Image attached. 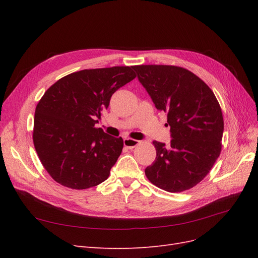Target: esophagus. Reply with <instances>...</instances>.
Wrapping results in <instances>:
<instances>
[{
  "label": "esophagus",
  "mask_w": 258,
  "mask_h": 258,
  "mask_svg": "<svg viewBox=\"0 0 258 258\" xmlns=\"http://www.w3.org/2000/svg\"><path fill=\"white\" fill-rule=\"evenodd\" d=\"M139 144H140V141H138V140H134V139H130V138H126L123 140V145L126 146L127 148H130V150L135 148Z\"/></svg>",
  "instance_id": "1"
}]
</instances>
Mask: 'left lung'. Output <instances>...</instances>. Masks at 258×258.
<instances>
[{
	"label": "left lung",
	"instance_id": "left-lung-1",
	"mask_svg": "<svg viewBox=\"0 0 258 258\" xmlns=\"http://www.w3.org/2000/svg\"><path fill=\"white\" fill-rule=\"evenodd\" d=\"M157 110L166 112L169 145L154 141L156 159L145 169L152 184L169 192L192 188L212 169L222 151L220 103L197 75L175 66H135Z\"/></svg>",
	"mask_w": 258,
	"mask_h": 258
}]
</instances>
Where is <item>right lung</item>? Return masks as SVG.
<instances>
[{
  "label": "right lung",
  "mask_w": 258,
  "mask_h": 258,
  "mask_svg": "<svg viewBox=\"0 0 258 258\" xmlns=\"http://www.w3.org/2000/svg\"><path fill=\"white\" fill-rule=\"evenodd\" d=\"M134 67L82 70L45 91L34 115L33 143L43 167L62 186L87 189L104 182L122 139L95 124L113 93L136 79Z\"/></svg>",
  "instance_id": "add662e5"
}]
</instances>
